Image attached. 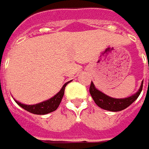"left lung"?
<instances>
[{"label":"left lung","mask_w":149,"mask_h":149,"mask_svg":"<svg viewBox=\"0 0 149 149\" xmlns=\"http://www.w3.org/2000/svg\"><path fill=\"white\" fill-rule=\"evenodd\" d=\"M140 86L139 90L135 94H134L131 97H129L126 98H113L109 96H107L103 93H102L99 90H97L94 86L93 83L91 82L90 88H89V93L93 97L95 103L99 107L107 111H120L122 110L127 108L130 105H131L138 98L143 88V83Z\"/></svg>","instance_id":"obj_1"}]
</instances>
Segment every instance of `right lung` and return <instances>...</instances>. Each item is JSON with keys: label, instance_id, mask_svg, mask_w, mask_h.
Segmentation results:
<instances>
[{"label": "right lung", "instance_id": "obj_1", "mask_svg": "<svg viewBox=\"0 0 149 149\" xmlns=\"http://www.w3.org/2000/svg\"><path fill=\"white\" fill-rule=\"evenodd\" d=\"M67 82L66 84H64V86L62 87V88L61 89V91L59 92L57 94L54 96L53 97L50 98L49 100L45 101L42 102H40L38 104L36 105H24L22 104L20 102H17L18 104L22 108H24L26 111H29L33 114L36 115H45L52 112L54 111L57 109V107H59V105L61 103V102L62 100L63 96L65 93V88L68 84Z\"/></svg>", "mask_w": 149, "mask_h": 149}]
</instances>
